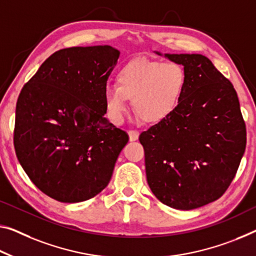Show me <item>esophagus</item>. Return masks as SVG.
I'll use <instances>...</instances> for the list:
<instances>
[{
  "label": "esophagus",
  "mask_w": 256,
  "mask_h": 256,
  "mask_svg": "<svg viewBox=\"0 0 256 256\" xmlns=\"http://www.w3.org/2000/svg\"><path fill=\"white\" fill-rule=\"evenodd\" d=\"M128 135H129V140L134 142V140H137L140 137V132L137 130H129L128 132Z\"/></svg>",
  "instance_id": "esophagus-1"
}]
</instances>
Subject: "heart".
I'll return each instance as SVG.
<instances>
[{"label": "heart", "instance_id": "heart-1", "mask_svg": "<svg viewBox=\"0 0 256 256\" xmlns=\"http://www.w3.org/2000/svg\"><path fill=\"white\" fill-rule=\"evenodd\" d=\"M186 87V73L178 62H161L138 57L121 66L116 86L104 89V104L110 120L122 122L128 100L142 121L158 124L178 108Z\"/></svg>", "mask_w": 256, "mask_h": 256}]
</instances>
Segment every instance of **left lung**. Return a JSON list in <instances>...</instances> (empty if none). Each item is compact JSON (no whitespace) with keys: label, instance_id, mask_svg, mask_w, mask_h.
<instances>
[{"label":"left lung","instance_id":"left-lung-1","mask_svg":"<svg viewBox=\"0 0 256 256\" xmlns=\"http://www.w3.org/2000/svg\"><path fill=\"white\" fill-rule=\"evenodd\" d=\"M164 57L183 65L186 87L175 111L142 132L140 142L153 194L169 207L190 210L229 188L245 152L246 126L232 84L207 57Z\"/></svg>","mask_w":256,"mask_h":256}]
</instances>
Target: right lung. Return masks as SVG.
Listing matches in <instances>:
<instances>
[{
  "instance_id": "1",
  "label": "right lung",
  "mask_w": 256,
  "mask_h": 256,
  "mask_svg": "<svg viewBox=\"0 0 256 256\" xmlns=\"http://www.w3.org/2000/svg\"><path fill=\"white\" fill-rule=\"evenodd\" d=\"M119 54L111 46L56 51L19 94L16 156L58 202H84L104 190L129 140L104 116V89Z\"/></svg>"
}]
</instances>
